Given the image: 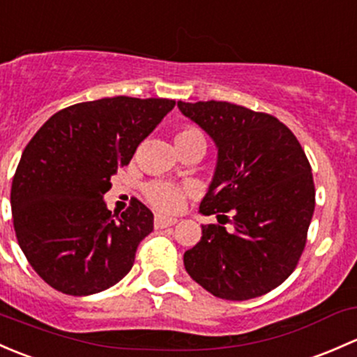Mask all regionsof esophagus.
<instances>
[{
	"mask_svg": "<svg viewBox=\"0 0 357 357\" xmlns=\"http://www.w3.org/2000/svg\"><path fill=\"white\" fill-rule=\"evenodd\" d=\"M176 222H178V220H176V219H166V217H162V215H155V217H153V227H155V229L171 227V226H174Z\"/></svg>",
	"mask_w": 357,
	"mask_h": 357,
	"instance_id": "esophagus-1",
	"label": "esophagus"
}]
</instances>
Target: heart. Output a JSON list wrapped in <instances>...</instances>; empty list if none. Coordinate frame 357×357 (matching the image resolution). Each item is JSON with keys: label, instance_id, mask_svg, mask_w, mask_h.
Here are the masks:
<instances>
[{"label": "heart", "instance_id": "1", "mask_svg": "<svg viewBox=\"0 0 357 357\" xmlns=\"http://www.w3.org/2000/svg\"><path fill=\"white\" fill-rule=\"evenodd\" d=\"M176 147L183 149L188 147L191 144H197V142H205L204 135L195 126L185 125L181 128H178L174 135ZM191 195V190L186 186H178L172 185V183H164V181H153L150 185L145 186V198L149 200V204L152 207H155L160 212L172 213L178 212L183 208L186 198Z\"/></svg>", "mask_w": 357, "mask_h": 357}]
</instances>
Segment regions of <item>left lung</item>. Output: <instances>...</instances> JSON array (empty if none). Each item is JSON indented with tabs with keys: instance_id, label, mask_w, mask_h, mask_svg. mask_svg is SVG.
<instances>
[{
	"instance_id": "obj_1",
	"label": "left lung",
	"mask_w": 357,
	"mask_h": 357,
	"mask_svg": "<svg viewBox=\"0 0 357 357\" xmlns=\"http://www.w3.org/2000/svg\"><path fill=\"white\" fill-rule=\"evenodd\" d=\"M178 107L219 149L200 212L234 227L202 226V239L185 253L186 272L227 301L267 294L294 272L306 246L314 183L305 150L267 112L222 100H179Z\"/></svg>"
}]
</instances>
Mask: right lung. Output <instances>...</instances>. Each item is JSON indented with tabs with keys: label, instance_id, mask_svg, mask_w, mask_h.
I'll list each match as a JSON object with an SVG mask.
<instances>
[{
	"label": "right lung",
	"instance_id": "1",
	"mask_svg": "<svg viewBox=\"0 0 357 357\" xmlns=\"http://www.w3.org/2000/svg\"><path fill=\"white\" fill-rule=\"evenodd\" d=\"M174 104L126 96L73 104L27 144L11 183V217L25 258L52 289L96 294L133 267L153 213L137 198L111 213L102 197Z\"/></svg>",
	"mask_w": 357,
	"mask_h": 357
}]
</instances>
